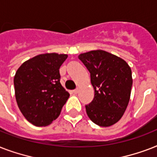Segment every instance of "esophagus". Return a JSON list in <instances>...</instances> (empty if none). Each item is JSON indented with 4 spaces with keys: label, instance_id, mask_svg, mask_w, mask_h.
I'll list each match as a JSON object with an SVG mask.
<instances>
[{
    "label": "esophagus",
    "instance_id": "esophagus-1",
    "mask_svg": "<svg viewBox=\"0 0 157 157\" xmlns=\"http://www.w3.org/2000/svg\"><path fill=\"white\" fill-rule=\"evenodd\" d=\"M79 92V89L78 88H76V89H75V90H73V93L74 94H77Z\"/></svg>",
    "mask_w": 157,
    "mask_h": 157
}]
</instances>
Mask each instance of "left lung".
Here are the masks:
<instances>
[{
  "instance_id": "1",
  "label": "left lung",
  "mask_w": 157,
  "mask_h": 157,
  "mask_svg": "<svg viewBox=\"0 0 157 157\" xmlns=\"http://www.w3.org/2000/svg\"><path fill=\"white\" fill-rule=\"evenodd\" d=\"M78 59L90 73L94 97L86 105L90 119L99 126H111L122 117L131 93L132 72L127 63L104 50L81 54Z\"/></svg>"
}]
</instances>
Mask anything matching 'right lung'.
<instances>
[{
  "mask_svg": "<svg viewBox=\"0 0 157 157\" xmlns=\"http://www.w3.org/2000/svg\"><path fill=\"white\" fill-rule=\"evenodd\" d=\"M67 54H39L23 63L13 78L15 98L22 114L36 126H45L59 117L67 98L59 68Z\"/></svg>",
  "mask_w": 157,
  "mask_h": 157,
  "instance_id": "obj_1",
  "label": "right lung"
}]
</instances>
